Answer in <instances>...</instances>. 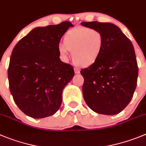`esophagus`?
Here are the masks:
<instances>
[{"label": "esophagus", "instance_id": "1", "mask_svg": "<svg viewBox=\"0 0 146 146\" xmlns=\"http://www.w3.org/2000/svg\"><path fill=\"white\" fill-rule=\"evenodd\" d=\"M74 72H75V74H79L80 73V69H77V68H74Z\"/></svg>", "mask_w": 146, "mask_h": 146}]
</instances>
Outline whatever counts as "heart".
Segmentation results:
<instances>
[{"label":"heart","instance_id":"b5f03b06","mask_svg":"<svg viewBox=\"0 0 146 146\" xmlns=\"http://www.w3.org/2000/svg\"><path fill=\"white\" fill-rule=\"evenodd\" d=\"M104 37L98 29L80 27L66 33L64 44L58 45V50L64 60L72 52V59L81 67L91 66L98 59L102 53Z\"/></svg>","mask_w":146,"mask_h":146}]
</instances>
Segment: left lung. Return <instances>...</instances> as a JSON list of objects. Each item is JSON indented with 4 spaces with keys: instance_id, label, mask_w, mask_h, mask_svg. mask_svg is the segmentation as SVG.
<instances>
[{
    "instance_id": "8db88e82",
    "label": "left lung",
    "mask_w": 146,
    "mask_h": 146,
    "mask_svg": "<svg viewBox=\"0 0 146 146\" xmlns=\"http://www.w3.org/2000/svg\"><path fill=\"white\" fill-rule=\"evenodd\" d=\"M81 25L98 29L104 37L98 59L80 71L84 77V99L96 113L117 114L129 104L137 86L138 66L134 47L113 24L85 21Z\"/></svg>"
}]
</instances>
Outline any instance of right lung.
Returning <instances> with one entry per match:
<instances>
[{
  "label": "right lung",
  "mask_w": 146,
  "mask_h": 146,
  "mask_svg": "<svg viewBox=\"0 0 146 146\" xmlns=\"http://www.w3.org/2000/svg\"><path fill=\"white\" fill-rule=\"evenodd\" d=\"M69 21L37 27L21 38L12 50L8 69L10 91L21 111L34 119L54 114L62 102L64 87L74 75L62 62L58 48Z\"/></svg>",
  "instance_id": "add662e5"
}]
</instances>
